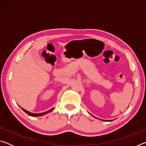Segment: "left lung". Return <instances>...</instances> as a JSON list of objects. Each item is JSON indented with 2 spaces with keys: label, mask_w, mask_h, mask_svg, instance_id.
Wrapping results in <instances>:
<instances>
[{
  "label": "left lung",
  "mask_w": 146,
  "mask_h": 146,
  "mask_svg": "<svg viewBox=\"0 0 146 146\" xmlns=\"http://www.w3.org/2000/svg\"><path fill=\"white\" fill-rule=\"evenodd\" d=\"M93 117H95V118H96L95 117H94V116H93ZM104 121H106V120H104ZM107 121H108V120H107ZM108 121H112V120H108Z\"/></svg>",
  "instance_id": "8db88e82"
}]
</instances>
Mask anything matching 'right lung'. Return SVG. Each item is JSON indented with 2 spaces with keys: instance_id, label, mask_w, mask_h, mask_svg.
Wrapping results in <instances>:
<instances>
[{
  "instance_id": "add662e5",
  "label": "right lung",
  "mask_w": 146,
  "mask_h": 146,
  "mask_svg": "<svg viewBox=\"0 0 146 146\" xmlns=\"http://www.w3.org/2000/svg\"><path fill=\"white\" fill-rule=\"evenodd\" d=\"M21 108L23 109V110L24 111V112L26 113L27 114L29 115V116H31V117H38V116H42V115H44L47 114V113L51 112V111H52V110H53V108H52V109H51L50 110L44 112V113H31V112L28 111H27V110H24V109H23V108Z\"/></svg>"
}]
</instances>
